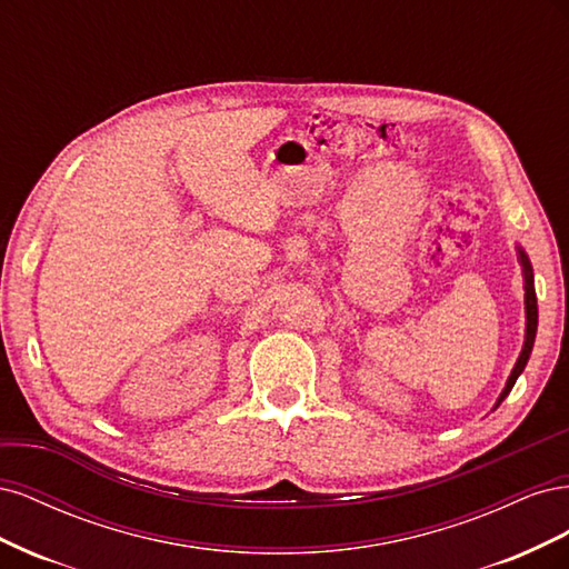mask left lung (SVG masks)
Here are the masks:
<instances>
[{"instance_id":"left-lung-1","label":"left lung","mask_w":569,"mask_h":569,"mask_svg":"<svg viewBox=\"0 0 569 569\" xmlns=\"http://www.w3.org/2000/svg\"><path fill=\"white\" fill-rule=\"evenodd\" d=\"M520 251V263H522V272H525V311H527V335H525V347H522V353L518 358V363H515L510 377H508V385L506 389L501 391V396H498L496 401V408L503 403L506 396L510 393V389L515 387V382H518V377L522 375L527 360H529V353H531V347H533V337H537V325H539V308H537V291H533V272H531V263L527 253L518 247Z\"/></svg>"}]
</instances>
